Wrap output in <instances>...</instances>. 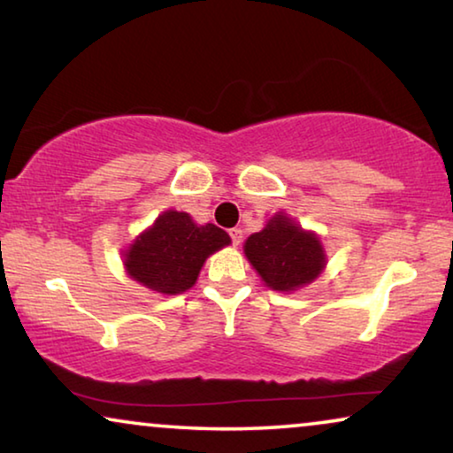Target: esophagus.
Listing matches in <instances>:
<instances>
[{"label": "esophagus", "instance_id": "esophagus-1", "mask_svg": "<svg viewBox=\"0 0 453 453\" xmlns=\"http://www.w3.org/2000/svg\"><path fill=\"white\" fill-rule=\"evenodd\" d=\"M229 238H232V244L234 246H238L240 242H242V238H244V234H242L240 227H232V229H229Z\"/></svg>", "mask_w": 453, "mask_h": 453}]
</instances>
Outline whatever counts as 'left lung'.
Listing matches in <instances>:
<instances>
[{
  "instance_id": "left-lung-1",
  "label": "left lung",
  "mask_w": 453,
  "mask_h": 453,
  "mask_svg": "<svg viewBox=\"0 0 453 453\" xmlns=\"http://www.w3.org/2000/svg\"><path fill=\"white\" fill-rule=\"evenodd\" d=\"M244 252L263 281L277 291L311 283L326 263L320 240L291 224L288 215H275L263 232L252 234Z\"/></svg>"
}]
</instances>
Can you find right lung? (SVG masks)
<instances>
[{
	"label": "right lung",
	"mask_w": 453,
	"mask_h": 453,
	"mask_svg": "<svg viewBox=\"0 0 453 453\" xmlns=\"http://www.w3.org/2000/svg\"><path fill=\"white\" fill-rule=\"evenodd\" d=\"M229 242L218 226H196L188 213L165 211L133 242L125 266L148 289L176 296L193 288L205 258Z\"/></svg>",
	"instance_id": "1"
}]
</instances>
